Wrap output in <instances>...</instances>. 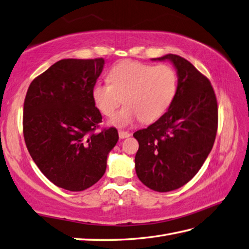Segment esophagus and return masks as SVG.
Wrapping results in <instances>:
<instances>
[{
    "mask_svg": "<svg viewBox=\"0 0 249 249\" xmlns=\"http://www.w3.org/2000/svg\"><path fill=\"white\" fill-rule=\"evenodd\" d=\"M130 135H131V134H130V133H128V131H122V130H120V131H119V136H120V138H121V139L128 138Z\"/></svg>",
    "mask_w": 249,
    "mask_h": 249,
    "instance_id": "obj_1",
    "label": "esophagus"
}]
</instances>
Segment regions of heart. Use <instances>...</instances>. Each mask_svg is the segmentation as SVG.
Wrapping results in <instances>:
<instances>
[{
  "mask_svg": "<svg viewBox=\"0 0 249 249\" xmlns=\"http://www.w3.org/2000/svg\"><path fill=\"white\" fill-rule=\"evenodd\" d=\"M109 83H97L91 97L96 108L112 116L124 99L126 105L111 124L118 127L157 121L173 104L177 92V74L167 65L152 66L135 60H124L112 68Z\"/></svg>",
  "mask_w": 249,
  "mask_h": 249,
  "instance_id": "heart-1",
  "label": "heart"
}]
</instances>
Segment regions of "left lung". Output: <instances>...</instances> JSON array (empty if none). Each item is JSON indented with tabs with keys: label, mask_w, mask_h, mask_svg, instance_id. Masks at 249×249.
<instances>
[{
	"label": "left lung",
	"mask_w": 249,
	"mask_h": 249,
	"mask_svg": "<svg viewBox=\"0 0 249 249\" xmlns=\"http://www.w3.org/2000/svg\"><path fill=\"white\" fill-rule=\"evenodd\" d=\"M170 61L177 72V92L168 110L134 137L139 149L136 174L144 186L168 192L189 182L215 142L217 99L211 82L184 58L167 53L152 61Z\"/></svg>",
	"instance_id": "8db88e82"
}]
</instances>
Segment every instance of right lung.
<instances>
[{
	"label": "right lung",
	"instance_id": "1",
	"mask_svg": "<svg viewBox=\"0 0 249 249\" xmlns=\"http://www.w3.org/2000/svg\"><path fill=\"white\" fill-rule=\"evenodd\" d=\"M104 58L62 59L29 86L23 137L34 163L55 186L83 191L104 176L119 140L111 127L96 131L101 114L91 97Z\"/></svg>",
	"mask_w": 249,
	"mask_h": 249
}]
</instances>
